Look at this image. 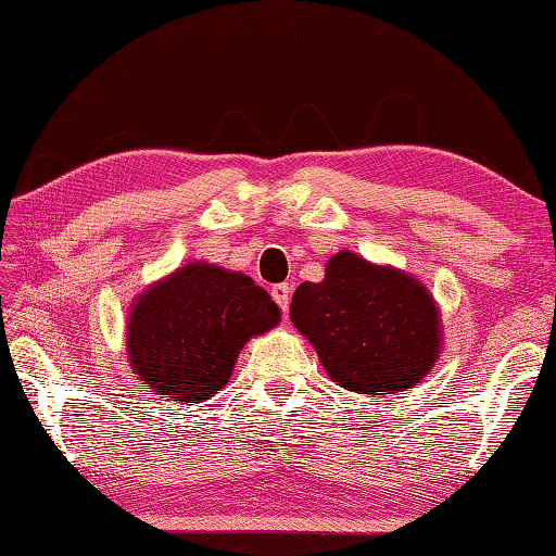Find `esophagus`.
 I'll return each mask as SVG.
<instances>
[{
  "instance_id": "1",
  "label": "esophagus",
  "mask_w": 556,
  "mask_h": 556,
  "mask_svg": "<svg viewBox=\"0 0 556 556\" xmlns=\"http://www.w3.org/2000/svg\"><path fill=\"white\" fill-rule=\"evenodd\" d=\"M271 299H275L277 306L287 313L289 301H291V287L289 285H275V287H271Z\"/></svg>"
}]
</instances>
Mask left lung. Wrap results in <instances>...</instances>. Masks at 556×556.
Here are the masks:
<instances>
[{"label":"left lung","instance_id":"8db88e82","mask_svg":"<svg viewBox=\"0 0 556 556\" xmlns=\"http://www.w3.org/2000/svg\"><path fill=\"white\" fill-rule=\"evenodd\" d=\"M289 315L334 383L358 395L407 390L441 352V318L429 289L350 250L328 260L318 285L293 291Z\"/></svg>","mask_w":556,"mask_h":556}]
</instances>
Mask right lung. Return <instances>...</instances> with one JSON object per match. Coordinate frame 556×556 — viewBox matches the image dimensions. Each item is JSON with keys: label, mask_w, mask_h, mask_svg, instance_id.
I'll list each match as a JSON object with an SVG mask.
<instances>
[{"label": "right lung", "mask_w": 556, "mask_h": 556, "mask_svg": "<svg viewBox=\"0 0 556 556\" xmlns=\"http://www.w3.org/2000/svg\"><path fill=\"white\" fill-rule=\"evenodd\" d=\"M277 303L243 271L188 263L139 293L127 318V356L173 402L216 395L250 337L279 323Z\"/></svg>", "instance_id": "obj_1"}]
</instances>
